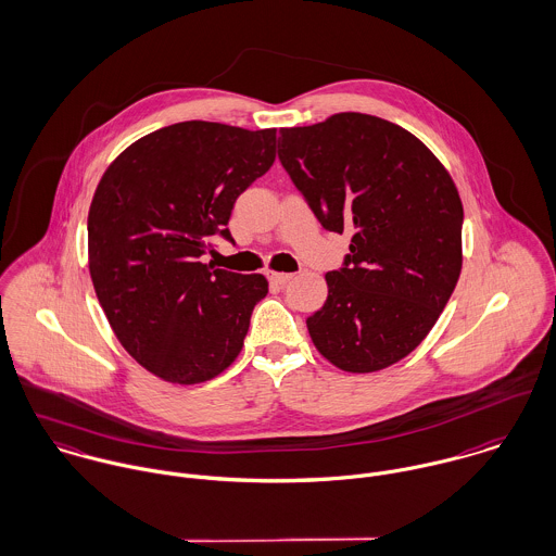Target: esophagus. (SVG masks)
Here are the masks:
<instances>
[{"label":"esophagus","mask_w":556,"mask_h":556,"mask_svg":"<svg viewBox=\"0 0 556 556\" xmlns=\"http://www.w3.org/2000/svg\"><path fill=\"white\" fill-rule=\"evenodd\" d=\"M266 277H268L273 283H279V286L290 283V281L294 279V275H290V273H277V270H266Z\"/></svg>","instance_id":"esophagus-1"}]
</instances>
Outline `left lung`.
Here are the masks:
<instances>
[{
    "mask_svg": "<svg viewBox=\"0 0 556 556\" xmlns=\"http://www.w3.org/2000/svg\"><path fill=\"white\" fill-rule=\"evenodd\" d=\"M279 159L327 229L350 231L345 268L307 318L318 352L348 374L408 356L437 325L462 270V200L434 152L406 128L334 113L279 130Z\"/></svg>",
    "mask_w": 556,
    "mask_h": 556,
    "instance_id": "obj_1",
    "label": "left lung"
}]
</instances>
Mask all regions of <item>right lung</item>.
Masks as SVG:
<instances>
[{
    "label": "right lung",
    "instance_id": "right-lung-1",
    "mask_svg": "<svg viewBox=\"0 0 556 556\" xmlns=\"http://www.w3.org/2000/svg\"><path fill=\"white\" fill-rule=\"evenodd\" d=\"M277 128L178 122L143 135L105 169L88 213V266L122 348L172 384H200L242 350L264 275L200 257L236 198L275 163Z\"/></svg>",
    "mask_w": 556,
    "mask_h": 556
}]
</instances>
